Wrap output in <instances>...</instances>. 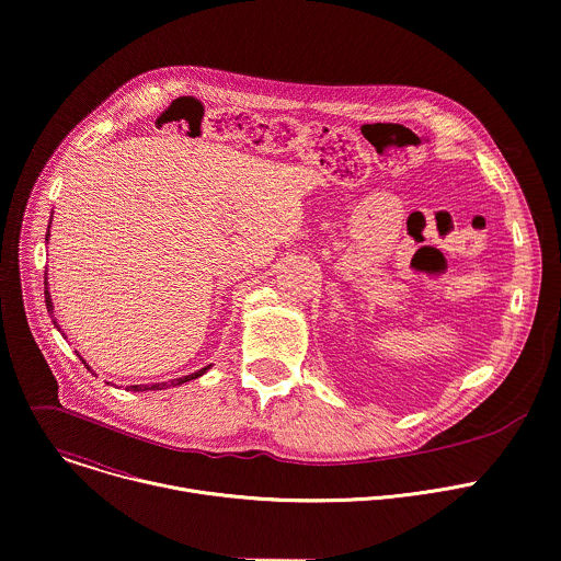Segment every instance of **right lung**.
Returning <instances> with one entry per match:
<instances>
[{
    "label": "right lung",
    "instance_id": "1",
    "mask_svg": "<svg viewBox=\"0 0 561 561\" xmlns=\"http://www.w3.org/2000/svg\"><path fill=\"white\" fill-rule=\"evenodd\" d=\"M48 229H50V227H48ZM48 236H50V233H48ZM44 284H46V282H44ZM46 286H48V284H46ZM44 295H46V308H48V312H53V299H50L48 288L44 290ZM53 323L59 328V323H57L55 314H53ZM59 330H61V328H59ZM209 367H211V365H207V367H203V369L194 371V375H186V377H180V379H171V381H167V383H156V386H127L125 390H129V392H145V390H167V388H175V386H182V383H186V381H192V379L203 377ZM88 369H90V367H88Z\"/></svg>",
    "mask_w": 561,
    "mask_h": 561
}]
</instances>
